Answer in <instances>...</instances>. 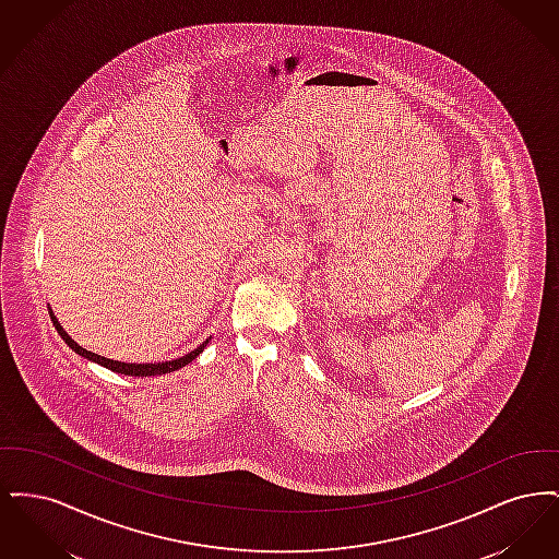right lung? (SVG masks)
Returning <instances> with one entry per match:
<instances>
[{
    "label": "right lung",
    "mask_w": 559,
    "mask_h": 559,
    "mask_svg": "<svg viewBox=\"0 0 559 559\" xmlns=\"http://www.w3.org/2000/svg\"><path fill=\"white\" fill-rule=\"evenodd\" d=\"M50 317H52L53 326H56L58 335L64 340L67 346L71 347V349H75L80 356L92 360V362H96V365H100V367H107L110 371L121 372V374H132V377H151V374L155 377V374L178 371V369L187 367L188 362H192V360L205 349V346L210 344V340H212V337L205 340L201 346L194 347L192 352H188V354L180 356V358H174V360H165V362H142V365H138V362H121V360L105 358V356H100V354H94V352L81 347L75 340H71V335L62 329V324L53 317L52 308H50Z\"/></svg>",
    "instance_id": "obj_1"
}]
</instances>
